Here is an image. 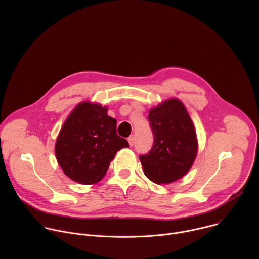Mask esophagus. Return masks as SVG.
I'll return each mask as SVG.
<instances>
[{
  "mask_svg": "<svg viewBox=\"0 0 259 259\" xmlns=\"http://www.w3.org/2000/svg\"><path fill=\"white\" fill-rule=\"evenodd\" d=\"M134 141H135L134 136H133V135H131V136L128 138V142H129L130 146H133V145H134Z\"/></svg>",
  "mask_w": 259,
  "mask_h": 259,
  "instance_id": "1",
  "label": "esophagus"
}]
</instances>
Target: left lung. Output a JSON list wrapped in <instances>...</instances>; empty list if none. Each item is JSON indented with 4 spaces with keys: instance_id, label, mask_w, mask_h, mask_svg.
<instances>
[{
    "instance_id": "1",
    "label": "left lung",
    "mask_w": 259,
    "mask_h": 259,
    "mask_svg": "<svg viewBox=\"0 0 259 259\" xmlns=\"http://www.w3.org/2000/svg\"><path fill=\"white\" fill-rule=\"evenodd\" d=\"M147 120L154 134L152 150L140 155L143 173L155 183H171L193 166L198 140L186 106L177 98L153 107Z\"/></svg>"
}]
</instances>
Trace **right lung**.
Segmentation results:
<instances>
[{
	"label": "right lung",
	"mask_w": 259,
	"mask_h": 259,
	"mask_svg": "<svg viewBox=\"0 0 259 259\" xmlns=\"http://www.w3.org/2000/svg\"><path fill=\"white\" fill-rule=\"evenodd\" d=\"M129 147L117 134V120L107 107L79 103L65 120L55 143V155L66 176L82 184L102 179L118 151Z\"/></svg>",
	"instance_id": "add662e5"
}]
</instances>
